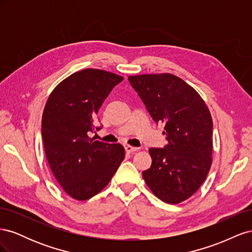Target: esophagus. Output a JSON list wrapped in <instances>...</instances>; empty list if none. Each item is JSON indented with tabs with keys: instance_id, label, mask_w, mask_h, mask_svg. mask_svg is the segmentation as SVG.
I'll list each match as a JSON object with an SVG mask.
<instances>
[{
	"instance_id": "1",
	"label": "esophagus",
	"mask_w": 252,
	"mask_h": 252,
	"mask_svg": "<svg viewBox=\"0 0 252 252\" xmlns=\"http://www.w3.org/2000/svg\"><path fill=\"white\" fill-rule=\"evenodd\" d=\"M125 150H126V152H128V154H131V152L138 151V150H139V148L133 147V146H130V145H125Z\"/></svg>"
}]
</instances>
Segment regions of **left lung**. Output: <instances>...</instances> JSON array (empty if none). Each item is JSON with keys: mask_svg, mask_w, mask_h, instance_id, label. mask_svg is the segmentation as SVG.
Returning a JSON list of instances; mask_svg holds the SVG:
<instances>
[{"mask_svg": "<svg viewBox=\"0 0 252 252\" xmlns=\"http://www.w3.org/2000/svg\"><path fill=\"white\" fill-rule=\"evenodd\" d=\"M156 123L164 128V148H150V168L143 171L147 186L158 199L179 204L189 199L210 170L212 119L195 89L171 73L130 75Z\"/></svg>", "mask_w": 252, "mask_h": 252, "instance_id": "1", "label": "left lung"}]
</instances>
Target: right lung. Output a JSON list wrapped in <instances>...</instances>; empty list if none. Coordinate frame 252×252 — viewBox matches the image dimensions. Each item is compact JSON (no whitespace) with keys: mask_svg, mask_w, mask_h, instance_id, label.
<instances>
[{"mask_svg":"<svg viewBox=\"0 0 252 252\" xmlns=\"http://www.w3.org/2000/svg\"><path fill=\"white\" fill-rule=\"evenodd\" d=\"M123 77L87 68L52 90L42 117V138L50 169L72 199L86 201L101 192L125 158L121 144L91 139L98 109ZM100 129V128H96Z\"/></svg>","mask_w":252,"mask_h":252,"instance_id":"1","label":"right lung"}]
</instances>
